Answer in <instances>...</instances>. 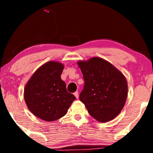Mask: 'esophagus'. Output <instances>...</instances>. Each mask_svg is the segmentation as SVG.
<instances>
[{"label": "esophagus", "instance_id": "34e87169", "mask_svg": "<svg viewBox=\"0 0 153 153\" xmlns=\"http://www.w3.org/2000/svg\"><path fill=\"white\" fill-rule=\"evenodd\" d=\"M74 95H75V97H76V99H78V98H79V92L78 91H76L74 93Z\"/></svg>", "mask_w": 153, "mask_h": 153}]
</instances>
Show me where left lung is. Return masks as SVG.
Instances as JSON below:
<instances>
[{"instance_id":"left-lung-1","label":"left lung","mask_w":153,"mask_h":153,"mask_svg":"<svg viewBox=\"0 0 153 153\" xmlns=\"http://www.w3.org/2000/svg\"><path fill=\"white\" fill-rule=\"evenodd\" d=\"M84 79L79 100L92 117L107 122L118 116L127 97V83L120 71L105 60L92 58L78 62Z\"/></svg>"}]
</instances>
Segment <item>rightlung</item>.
<instances>
[{"instance_id": "add662e5", "label": "right lung", "mask_w": 153, "mask_h": 153, "mask_svg": "<svg viewBox=\"0 0 153 153\" xmlns=\"http://www.w3.org/2000/svg\"><path fill=\"white\" fill-rule=\"evenodd\" d=\"M63 68L60 62H48L35 71L25 87L24 99L28 109L42 120L54 121L62 118L76 100L60 78Z\"/></svg>"}]
</instances>
